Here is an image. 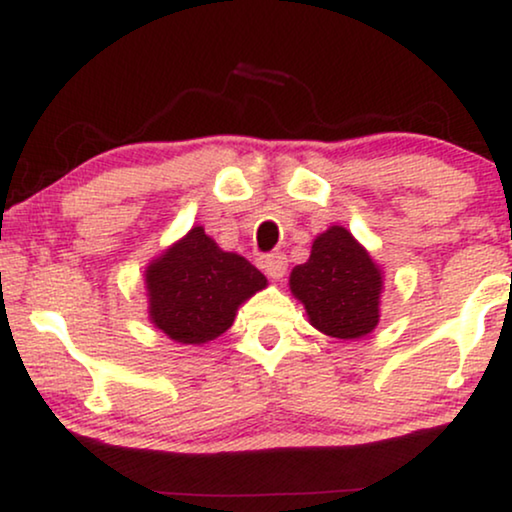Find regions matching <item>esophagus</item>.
<instances>
[{"label":"esophagus","mask_w":512,"mask_h":512,"mask_svg":"<svg viewBox=\"0 0 512 512\" xmlns=\"http://www.w3.org/2000/svg\"><path fill=\"white\" fill-rule=\"evenodd\" d=\"M286 265H289V261H286L284 254H268L263 258V268L265 272H268L270 279H275V282H279L286 275Z\"/></svg>","instance_id":"1"}]
</instances>
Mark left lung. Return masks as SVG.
<instances>
[{"mask_svg":"<svg viewBox=\"0 0 512 512\" xmlns=\"http://www.w3.org/2000/svg\"><path fill=\"white\" fill-rule=\"evenodd\" d=\"M289 289L310 324L338 340H359L380 324L384 272L342 226L314 237L307 263L291 270Z\"/></svg>","mask_w":512,"mask_h":512,"instance_id":"left-lung-1","label":"left lung"}]
</instances>
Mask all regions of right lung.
Returning <instances> with one entry per match:
<instances>
[{"instance_id": "right-lung-1", "label": "right lung", "mask_w": 512, "mask_h": 512, "mask_svg": "<svg viewBox=\"0 0 512 512\" xmlns=\"http://www.w3.org/2000/svg\"><path fill=\"white\" fill-rule=\"evenodd\" d=\"M144 284L151 324L181 345H205L233 326L240 305L268 279L193 226L146 265Z\"/></svg>"}]
</instances>
